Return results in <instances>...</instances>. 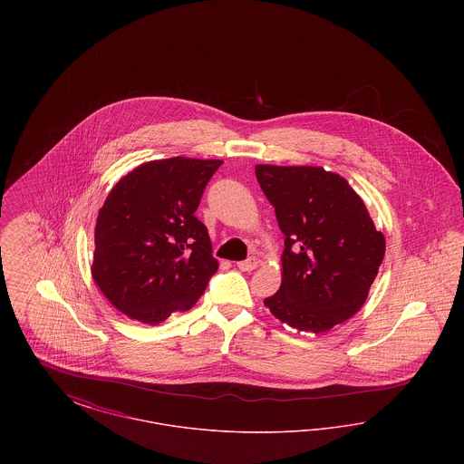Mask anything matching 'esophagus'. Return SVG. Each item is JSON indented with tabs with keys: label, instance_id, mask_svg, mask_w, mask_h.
<instances>
[{
	"label": "esophagus",
	"instance_id": "1",
	"mask_svg": "<svg viewBox=\"0 0 464 464\" xmlns=\"http://www.w3.org/2000/svg\"><path fill=\"white\" fill-rule=\"evenodd\" d=\"M257 265H259V261L256 257H248V259L238 263V269H242V271H254Z\"/></svg>",
	"mask_w": 464,
	"mask_h": 464
}]
</instances>
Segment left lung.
I'll return each mask as SVG.
<instances>
[{"instance_id":"8db88e82","label":"left lung","mask_w":464,"mask_h":464,"mask_svg":"<svg viewBox=\"0 0 464 464\" xmlns=\"http://www.w3.org/2000/svg\"><path fill=\"white\" fill-rule=\"evenodd\" d=\"M285 235L282 285L265 304L297 331H331L363 306L386 242L348 180L322 167L257 165Z\"/></svg>"}]
</instances>
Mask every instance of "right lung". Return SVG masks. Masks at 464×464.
I'll use <instances>...</instances> for the list:
<instances>
[{
  "instance_id": "obj_1",
  "label": "right lung",
  "mask_w": 464,
  "mask_h": 464,
  "mask_svg": "<svg viewBox=\"0 0 464 464\" xmlns=\"http://www.w3.org/2000/svg\"><path fill=\"white\" fill-rule=\"evenodd\" d=\"M221 160L176 156L121 177L95 224L92 276L129 318L158 325L193 308L219 263L199 199Z\"/></svg>"
}]
</instances>
